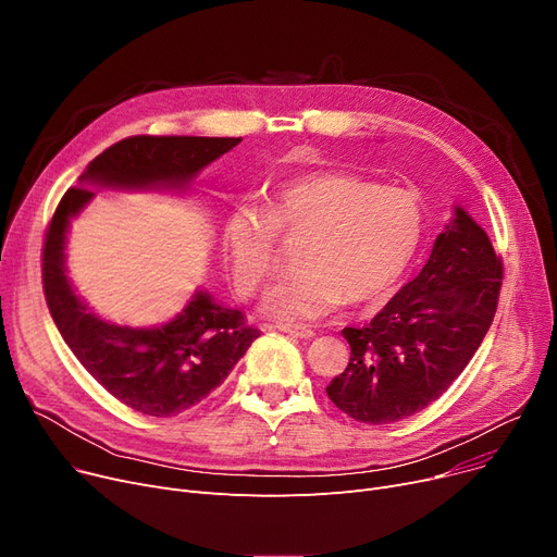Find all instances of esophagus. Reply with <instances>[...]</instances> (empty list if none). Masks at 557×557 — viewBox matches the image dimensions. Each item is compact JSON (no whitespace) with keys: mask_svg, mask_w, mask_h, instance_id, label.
Instances as JSON below:
<instances>
[{"mask_svg":"<svg viewBox=\"0 0 557 557\" xmlns=\"http://www.w3.org/2000/svg\"><path fill=\"white\" fill-rule=\"evenodd\" d=\"M278 331L293 335V337H301V339H310L314 337V331L308 326H299V324H278Z\"/></svg>","mask_w":557,"mask_h":557,"instance_id":"1","label":"esophagus"}]
</instances>
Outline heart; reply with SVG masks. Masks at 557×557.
Segmentation results:
<instances>
[{"mask_svg": "<svg viewBox=\"0 0 557 557\" xmlns=\"http://www.w3.org/2000/svg\"><path fill=\"white\" fill-rule=\"evenodd\" d=\"M426 218L417 197L339 172H317L283 183L268 210L233 208L222 249L235 293L249 299L276 270L278 233L304 237L299 274L283 278L260 310L278 322H310L344 299L385 297L412 264Z\"/></svg>", "mask_w": 557, "mask_h": 557, "instance_id": "1", "label": "heart"}]
</instances>
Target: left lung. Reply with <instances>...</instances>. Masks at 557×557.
Returning a JSON list of instances; mask_svg holds the SVG:
<instances>
[{"label": "left lung", "instance_id": "8db88e82", "mask_svg": "<svg viewBox=\"0 0 557 557\" xmlns=\"http://www.w3.org/2000/svg\"><path fill=\"white\" fill-rule=\"evenodd\" d=\"M503 268L465 208L435 237L431 258L362 329H344L351 358L326 387L362 423L406 419L440 399L494 320Z\"/></svg>", "mask_w": 557, "mask_h": 557}]
</instances>
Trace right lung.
<instances>
[{
	"instance_id": "1",
	"label": "right lung",
	"mask_w": 557,
	"mask_h": 557,
	"mask_svg": "<svg viewBox=\"0 0 557 557\" xmlns=\"http://www.w3.org/2000/svg\"><path fill=\"white\" fill-rule=\"evenodd\" d=\"M243 138L134 136L99 153L78 176L51 218L42 285L51 317L88 374L117 401L149 417H174L201 404L237 364L258 331L240 310L218 304L203 289L174 320L149 326H120L101 320L74 293L65 268V245L76 218L99 190L183 193L220 156Z\"/></svg>"
}]
</instances>
